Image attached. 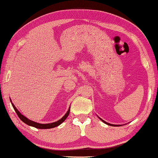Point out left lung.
I'll use <instances>...</instances> for the list:
<instances>
[{"label":"left lung","mask_w":158,"mask_h":158,"mask_svg":"<svg viewBox=\"0 0 158 158\" xmlns=\"http://www.w3.org/2000/svg\"><path fill=\"white\" fill-rule=\"evenodd\" d=\"M100 119H101V118H100ZM101 120H102V122H104V123H106V124H108V125H111V126H116V127H117V126H118V125H114V124H109V123H107V122H105V121H103L102 119H101Z\"/></svg>","instance_id":"left-lung-1"}]
</instances>
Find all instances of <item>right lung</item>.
<instances>
[{"label": "right lung", "mask_w": 158, "mask_h": 158, "mask_svg": "<svg viewBox=\"0 0 158 158\" xmlns=\"http://www.w3.org/2000/svg\"><path fill=\"white\" fill-rule=\"evenodd\" d=\"M11 105H12V106H13L14 109H15V112L17 113L18 117L20 118V119L22 120L23 122H24V123L28 124V125H29V126H32V127H36V128H38V129H50V128L56 127L58 126L59 124H61L62 122H64V120H65L66 118H67V116H69V111H70V109H69V110H68V111L67 112V114L64 115V116L61 118V119L57 121V122H53V123L40 124V123H36V122H33V121H31V120L28 119V118H27L26 117H25V116H23V114H21L19 112V110L16 108V107L14 106L13 103H11Z\"/></svg>", "instance_id": "right-lung-1"}]
</instances>
